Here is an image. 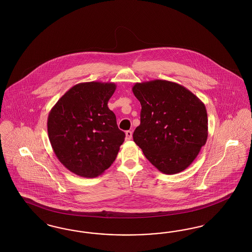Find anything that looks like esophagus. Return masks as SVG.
Returning a JSON list of instances; mask_svg holds the SVG:
<instances>
[{
    "instance_id": "1",
    "label": "esophagus",
    "mask_w": 252,
    "mask_h": 252,
    "mask_svg": "<svg viewBox=\"0 0 252 252\" xmlns=\"http://www.w3.org/2000/svg\"><path fill=\"white\" fill-rule=\"evenodd\" d=\"M132 139V131L127 130L126 132V141H130Z\"/></svg>"
}]
</instances>
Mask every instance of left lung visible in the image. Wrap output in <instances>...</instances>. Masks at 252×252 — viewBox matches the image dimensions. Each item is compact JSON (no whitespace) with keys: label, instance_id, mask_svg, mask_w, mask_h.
Here are the masks:
<instances>
[{"label":"left lung","instance_id":"left-lung-1","mask_svg":"<svg viewBox=\"0 0 252 252\" xmlns=\"http://www.w3.org/2000/svg\"><path fill=\"white\" fill-rule=\"evenodd\" d=\"M132 91L141 105V124L133 133L135 143L163 173L186 170L207 141L204 104L172 81L137 82Z\"/></svg>","mask_w":252,"mask_h":252}]
</instances>
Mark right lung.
Listing matches in <instances>:
<instances>
[{
    "label": "right lung",
    "instance_id": "1",
    "mask_svg": "<svg viewBox=\"0 0 252 252\" xmlns=\"http://www.w3.org/2000/svg\"><path fill=\"white\" fill-rule=\"evenodd\" d=\"M115 89L113 82H81L49 113L48 134L55 156L81 177L94 178L110 168L125 141L126 134L108 107Z\"/></svg>",
    "mask_w": 252,
    "mask_h": 252
}]
</instances>
